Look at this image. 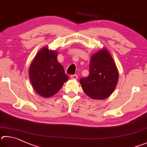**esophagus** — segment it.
Wrapping results in <instances>:
<instances>
[{"mask_svg": "<svg viewBox=\"0 0 147 147\" xmlns=\"http://www.w3.org/2000/svg\"><path fill=\"white\" fill-rule=\"evenodd\" d=\"M70 77H71V79L76 80V79L78 78V75H77V74H71Z\"/></svg>", "mask_w": 147, "mask_h": 147, "instance_id": "obj_1", "label": "esophagus"}]
</instances>
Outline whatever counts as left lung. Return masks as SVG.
<instances>
[{"label":"left lung","mask_w":147,"mask_h":147,"mask_svg":"<svg viewBox=\"0 0 147 147\" xmlns=\"http://www.w3.org/2000/svg\"><path fill=\"white\" fill-rule=\"evenodd\" d=\"M118 71L108 51L101 49L91 57L89 75L82 78L80 82L84 92L92 99L103 100L115 89Z\"/></svg>","instance_id":"left-lung-1"}]
</instances>
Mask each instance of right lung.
I'll use <instances>...</instances> for the list:
<instances>
[{
    "mask_svg": "<svg viewBox=\"0 0 147 147\" xmlns=\"http://www.w3.org/2000/svg\"><path fill=\"white\" fill-rule=\"evenodd\" d=\"M57 55L47 47L43 48L36 55L29 69L33 89L45 98L55 94L68 80L63 66L58 62Z\"/></svg>",
    "mask_w": 147,
    "mask_h": 147,
    "instance_id": "right-lung-1",
    "label": "right lung"
}]
</instances>
